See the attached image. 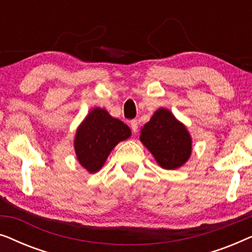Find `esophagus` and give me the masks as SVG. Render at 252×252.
Returning a JSON list of instances; mask_svg holds the SVG:
<instances>
[{
  "label": "esophagus",
  "instance_id": "esophagus-1",
  "mask_svg": "<svg viewBox=\"0 0 252 252\" xmlns=\"http://www.w3.org/2000/svg\"><path fill=\"white\" fill-rule=\"evenodd\" d=\"M130 128H132L133 133H136L139 130V122L136 119L130 120Z\"/></svg>",
  "mask_w": 252,
  "mask_h": 252
}]
</instances>
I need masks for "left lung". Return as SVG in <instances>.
<instances>
[{"mask_svg": "<svg viewBox=\"0 0 252 252\" xmlns=\"http://www.w3.org/2000/svg\"><path fill=\"white\" fill-rule=\"evenodd\" d=\"M140 140L165 170L182 166L191 155L190 134L167 109L154 113L141 129Z\"/></svg>", "mask_w": 252, "mask_h": 252, "instance_id": "8db88e82", "label": "left lung"}]
</instances>
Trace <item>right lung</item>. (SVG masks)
<instances>
[{"label":"right lung","instance_id":"1","mask_svg":"<svg viewBox=\"0 0 252 252\" xmlns=\"http://www.w3.org/2000/svg\"><path fill=\"white\" fill-rule=\"evenodd\" d=\"M129 127L113 118L104 109L95 108L78 127L74 150L82 167L95 173L104 165L106 158L120 141L130 136Z\"/></svg>","mask_w":252,"mask_h":252}]
</instances>
